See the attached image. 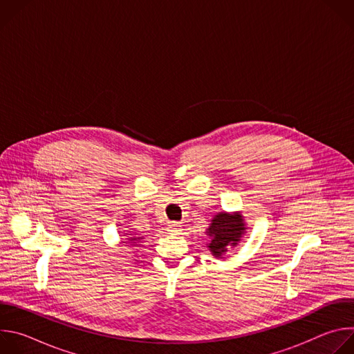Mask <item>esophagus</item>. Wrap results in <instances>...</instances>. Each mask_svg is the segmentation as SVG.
<instances>
[{
	"instance_id": "esophagus-1",
	"label": "esophagus",
	"mask_w": 354,
	"mask_h": 354,
	"mask_svg": "<svg viewBox=\"0 0 354 354\" xmlns=\"http://www.w3.org/2000/svg\"><path fill=\"white\" fill-rule=\"evenodd\" d=\"M168 231L172 232V234H178L179 231H182L180 223H171V224L168 225Z\"/></svg>"
}]
</instances>
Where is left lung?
Returning a JSON list of instances; mask_svg holds the SVG:
<instances>
[{
	"instance_id": "8db88e82",
	"label": "left lung",
	"mask_w": 354,
	"mask_h": 354,
	"mask_svg": "<svg viewBox=\"0 0 354 354\" xmlns=\"http://www.w3.org/2000/svg\"><path fill=\"white\" fill-rule=\"evenodd\" d=\"M243 230L245 227L241 216H230L227 213L217 214L209 228V235L212 236L209 248L213 255L221 257L224 252H227L228 245H236L241 241Z\"/></svg>"
}]
</instances>
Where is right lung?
Listing matches in <instances>:
<instances>
[{
  "label": "right lung",
  "instance_id": "add662e5",
  "mask_svg": "<svg viewBox=\"0 0 354 354\" xmlns=\"http://www.w3.org/2000/svg\"><path fill=\"white\" fill-rule=\"evenodd\" d=\"M130 241H137V239H140V238H129Z\"/></svg>",
  "mask_w": 354,
  "mask_h": 354
}]
</instances>
